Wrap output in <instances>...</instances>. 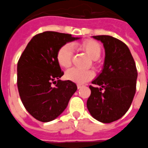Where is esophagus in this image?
<instances>
[{"mask_svg":"<svg viewBox=\"0 0 148 148\" xmlns=\"http://www.w3.org/2000/svg\"><path fill=\"white\" fill-rule=\"evenodd\" d=\"M82 87V85H81V84H77V88H78V89H79Z\"/></svg>","mask_w":148,"mask_h":148,"instance_id":"1","label":"esophagus"}]
</instances>
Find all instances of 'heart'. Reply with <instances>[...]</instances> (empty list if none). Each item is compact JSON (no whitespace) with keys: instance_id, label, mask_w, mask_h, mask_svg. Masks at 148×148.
Here are the masks:
<instances>
[{"instance_id":"1","label":"heart","mask_w":148,"mask_h":148,"mask_svg":"<svg viewBox=\"0 0 148 148\" xmlns=\"http://www.w3.org/2000/svg\"><path fill=\"white\" fill-rule=\"evenodd\" d=\"M77 46L86 51V54L94 60H96L101 55V46L95 40H87L82 42L81 44L76 45ZM73 56V47L71 44H66L62 46L58 51L57 54V60L60 66L63 68H69L71 65V60ZM68 79L73 82L82 84L92 79L94 73L90 70H81L73 68L69 69L66 74Z\"/></svg>"}]
</instances>
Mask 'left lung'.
Here are the masks:
<instances>
[{
	"instance_id": "1",
	"label": "left lung",
	"mask_w": 148,
	"mask_h": 148,
	"mask_svg": "<svg viewBox=\"0 0 148 148\" xmlns=\"http://www.w3.org/2000/svg\"><path fill=\"white\" fill-rule=\"evenodd\" d=\"M103 43L106 57L102 72L90 86L87 108L94 119L103 123L119 119L128 110L136 87V63L128 47L111 36H93Z\"/></svg>"
}]
</instances>
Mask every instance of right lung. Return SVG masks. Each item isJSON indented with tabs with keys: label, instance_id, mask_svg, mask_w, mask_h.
<instances>
[{
	"label": "right lung",
	"instance_id": "add662e5",
	"mask_svg": "<svg viewBox=\"0 0 148 148\" xmlns=\"http://www.w3.org/2000/svg\"><path fill=\"white\" fill-rule=\"evenodd\" d=\"M79 38L44 32L34 36L21 54L18 62V91L25 108L36 119L42 122L55 119L77 90L72 81L60 79L64 73L57 54L62 46Z\"/></svg>",
	"mask_w": 148,
	"mask_h": 148
}]
</instances>
